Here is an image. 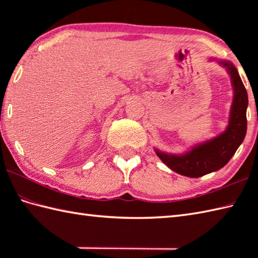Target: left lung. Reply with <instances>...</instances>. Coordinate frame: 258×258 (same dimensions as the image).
Wrapping results in <instances>:
<instances>
[{
    "mask_svg": "<svg viewBox=\"0 0 258 258\" xmlns=\"http://www.w3.org/2000/svg\"><path fill=\"white\" fill-rule=\"evenodd\" d=\"M231 75L234 98L229 120L224 133L204 143L191 147L182 155H173L155 150L157 156L172 171L187 177H201L224 167L243 143L247 130L246 109L248 105L247 92L236 68L229 61H220Z\"/></svg>",
    "mask_w": 258,
    "mask_h": 258,
    "instance_id": "8db88e82",
    "label": "left lung"
}]
</instances>
